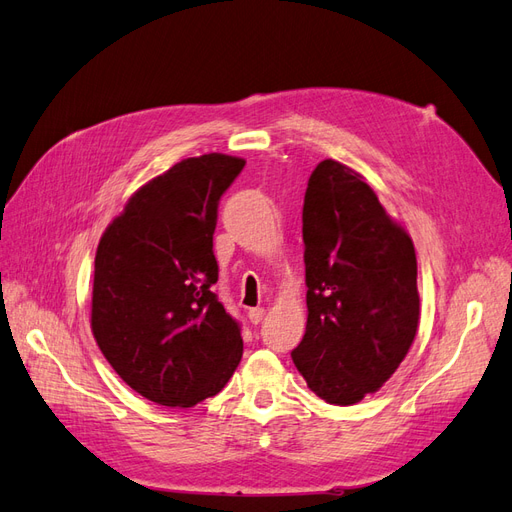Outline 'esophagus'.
<instances>
[{
	"label": "esophagus",
	"mask_w": 512,
	"mask_h": 512,
	"mask_svg": "<svg viewBox=\"0 0 512 512\" xmlns=\"http://www.w3.org/2000/svg\"><path fill=\"white\" fill-rule=\"evenodd\" d=\"M247 318H250L252 324H260L262 318H265V309L262 307H256V309H250V314H247Z\"/></svg>",
	"instance_id": "1"
}]
</instances>
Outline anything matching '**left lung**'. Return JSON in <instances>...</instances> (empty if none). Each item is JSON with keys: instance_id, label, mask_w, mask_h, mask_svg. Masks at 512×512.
Returning <instances> with one entry per match:
<instances>
[{"instance_id": "8db88e82", "label": "left lung", "mask_w": 512, "mask_h": 512, "mask_svg": "<svg viewBox=\"0 0 512 512\" xmlns=\"http://www.w3.org/2000/svg\"><path fill=\"white\" fill-rule=\"evenodd\" d=\"M307 327L292 361L335 406L378 391L418 327L416 254L359 173L320 162L303 203Z\"/></svg>"}]
</instances>
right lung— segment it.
<instances>
[{"label":"right lung","instance_id":"obj_1","mask_svg":"<svg viewBox=\"0 0 512 512\" xmlns=\"http://www.w3.org/2000/svg\"><path fill=\"white\" fill-rule=\"evenodd\" d=\"M243 166L224 153L175 164L100 239L91 331L121 380L160 406L218 395L241 361V324L211 286L220 198Z\"/></svg>","mask_w":512,"mask_h":512}]
</instances>
